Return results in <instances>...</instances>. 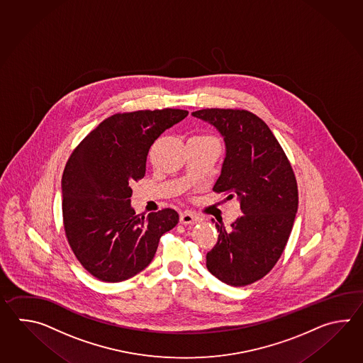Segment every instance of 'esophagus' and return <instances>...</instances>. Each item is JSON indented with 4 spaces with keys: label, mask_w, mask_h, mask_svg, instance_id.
Wrapping results in <instances>:
<instances>
[{
    "label": "esophagus",
    "mask_w": 363,
    "mask_h": 363,
    "mask_svg": "<svg viewBox=\"0 0 363 363\" xmlns=\"http://www.w3.org/2000/svg\"><path fill=\"white\" fill-rule=\"evenodd\" d=\"M197 222H200V218L194 216L192 213H189V211H184L183 214H180V223L182 224L188 225V224H194Z\"/></svg>",
    "instance_id": "obj_1"
}]
</instances>
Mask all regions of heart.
Wrapping results in <instances>:
<instances>
[{"label": "heart", "instance_id": "obj_1", "mask_svg": "<svg viewBox=\"0 0 363 363\" xmlns=\"http://www.w3.org/2000/svg\"><path fill=\"white\" fill-rule=\"evenodd\" d=\"M205 138H206V136H205ZM208 138H211V136H208Z\"/></svg>", "mask_w": 363, "mask_h": 363}]
</instances>
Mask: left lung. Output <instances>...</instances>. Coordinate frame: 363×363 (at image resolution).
I'll return each mask as SVG.
<instances>
[{
	"instance_id": "1",
	"label": "left lung",
	"mask_w": 363,
	"mask_h": 363,
	"mask_svg": "<svg viewBox=\"0 0 363 363\" xmlns=\"http://www.w3.org/2000/svg\"><path fill=\"white\" fill-rule=\"evenodd\" d=\"M193 116L223 136L225 158L214 184L216 193L236 197L242 216L219 232L206 255L208 270L232 286L252 284L277 264L289 239L298 208L294 169L261 118L239 108H202Z\"/></svg>"
}]
</instances>
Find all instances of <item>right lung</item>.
Instances as JSON below:
<instances>
[{"instance_id":"1","label":"right lung","mask_w":363,"mask_h":363,"mask_svg":"<svg viewBox=\"0 0 363 363\" xmlns=\"http://www.w3.org/2000/svg\"><path fill=\"white\" fill-rule=\"evenodd\" d=\"M186 116L180 108L118 113L69 155L62 175L63 225L77 261L94 278L118 283L135 277L178 224L174 208L138 216L130 197L132 183L145 175L153 143Z\"/></svg>"}]
</instances>
